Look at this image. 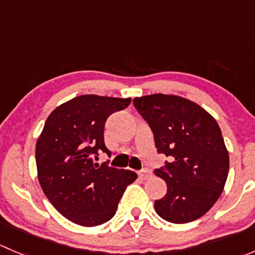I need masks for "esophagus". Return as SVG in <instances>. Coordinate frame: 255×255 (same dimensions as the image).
Segmentation results:
<instances>
[{"instance_id": "1", "label": "esophagus", "mask_w": 255, "mask_h": 255, "mask_svg": "<svg viewBox=\"0 0 255 255\" xmlns=\"http://www.w3.org/2000/svg\"><path fill=\"white\" fill-rule=\"evenodd\" d=\"M139 177L142 180L150 179V177H151V171L149 170L148 168H144V169H142V170L139 171Z\"/></svg>"}]
</instances>
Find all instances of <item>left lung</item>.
<instances>
[{"instance_id": "1", "label": "left lung", "mask_w": 255, "mask_h": 255, "mask_svg": "<svg viewBox=\"0 0 255 255\" xmlns=\"http://www.w3.org/2000/svg\"><path fill=\"white\" fill-rule=\"evenodd\" d=\"M134 107L154 134L158 153L169 158L154 174L166 182L156 213L171 223L202 217L225 187L230 156L220 126L195 102L175 95L135 97Z\"/></svg>"}]
</instances>
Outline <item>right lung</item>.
<instances>
[{
	"instance_id": "right-lung-1",
	"label": "right lung",
	"mask_w": 255,
	"mask_h": 255,
	"mask_svg": "<svg viewBox=\"0 0 255 255\" xmlns=\"http://www.w3.org/2000/svg\"><path fill=\"white\" fill-rule=\"evenodd\" d=\"M132 99L82 95L56 107L35 145L38 180L45 196L65 218L94 227L115 216L134 171L94 163L101 151L106 120Z\"/></svg>"
}]
</instances>
